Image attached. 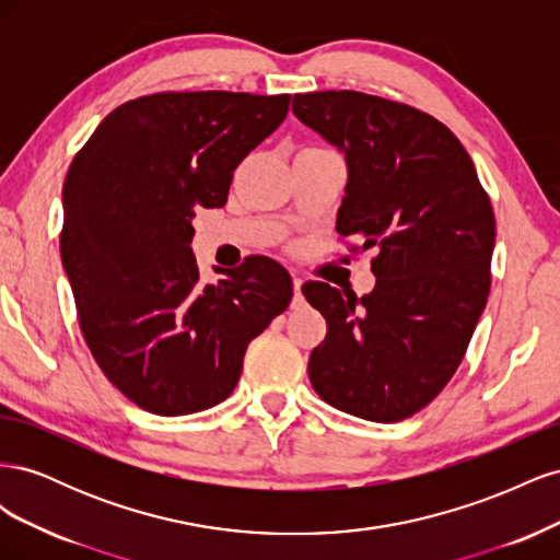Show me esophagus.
Listing matches in <instances>:
<instances>
[{
  "label": "esophagus",
  "instance_id": "obj_1",
  "mask_svg": "<svg viewBox=\"0 0 560 560\" xmlns=\"http://www.w3.org/2000/svg\"><path fill=\"white\" fill-rule=\"evenodd\" d=\"M301 284H303V280L294 276V303H301V301H303V296H301Z\"/></svg>",
  "mask_w": 560,
  "mask_h": 560
}]
</instances>
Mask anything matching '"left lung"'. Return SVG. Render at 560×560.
I'll list each match as a JSON object with an SVG mask.
<instances>
[{
	"instance_id": "1",
	"label": "left lung",
	"mask_w": 560,
	"mask_h": 560,
	"mask_svg": "<svg viewBox=\"0 0 560 560\" xmlns=\"http://www.w3.org/2000/svg\"><path fill=\"white\" fill-rule=\"evenodd\" d=\"M292 112L346 154L338 235L376 247L362 299L301 287L327 319L308 360L315 393L374 422L428 406L460 366L490 292L495 214L460 140L434 116L358 91L294 95Z\"/></svg>"
}]
</instances>
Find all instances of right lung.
<instances>
[{"instance_id": "add662e5", "label": "right lung", "mask_w": 560, "mask_h": 560, "mask_svg": "<svg viewBox=\"0 0 560 560\" xmlns=\"http://www.w3.org/2000/svg\"><path fill=\"white\" fill-rule=\"evenodd\" d=\"M290 95L154 93L116 107L62 186L60 257L103 374L156 416L224 401L249 341L292 301V278L247 257L206 284L196 208L226 206L233 171L273 132Z\"/></svg>"}]
</instances>
